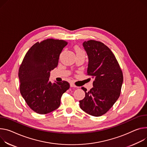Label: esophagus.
I'll return each instance as SVG.
<instances>
[{
	"label": "esophagus",
	"mask_w": 147,
	"mask_h": 147,
	"mask_svg": "<svg viewBox=\"0 0 147 147\" xmlns=\"http://www.w3.org/2000/svg\"><path fill=\"white\" fill-rule=\"evenodd\" d=\"M70 87H76V86L74 83H70Z\"/></svg>",
	"instance_id": "obj_1"
}]
</instances>
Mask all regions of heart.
Listing matches in <instances>:
<instances>
[{
  "label": "heart",
  "instance_id": "b5f03b06",
  "mask_svg": "<svg viewBox=\"0 0 147 147\" xmlns=\"http://www.w3.org/2000/svg\"><path fill=\"white\" fill-rule=\"evenodd\" d=\"M74 50L76 52V54H79V53H84V51L83 50H82L80 48V47L78 46H74Z\"/></svg>",
  "mask_w": 147,
  "mask_h": 147
}]
</instances>
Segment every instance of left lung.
Listing matches in <instances>:
<instances>
[{
	"label": "left lung",
	"instance_id": "8db88e82",
	"mask_svg": "<svg viewBox=\"0 0 147 147\" xmlns=\"http://www.w3.org/2000/svg\"><path fill=\"white\" fill-rule=\"evenodd\" d=\"M88 57L87 75L94 78L93 87L79 101L82 110L99 117L107 112L121 93L123 74L111 50L102 42L90 40L83 44Z\"/></svg>",
	"mask_w": 147,
	"mask_h": 147
}]
</instances>
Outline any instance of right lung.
Listing matches in <instances>:
<instances>
[{"instance_id": "add662e5", "label": "right lung", "mask_w": 147, "mask_h": 147, "mask_svg": "<svg viewBox=\"0 0 147 147\" xmlns=\"http://www.w3.org/2000/svg\"><path fill=\"white\" fill-rule=\"evenodd\" d=\"M67 42L47 38L37 42L26 53L19 70L20 91L29 107L40 114L58 109L61 97L70 88L66 81L51 83L50 72L58 65L63 49Z\"/></svg>"}]
</instances>
